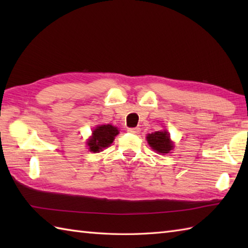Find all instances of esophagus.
<instances>
[{
	"mask_svg": "<svg viewBox=\"0 0 248 248\" xmlns=\"http://www.w3.org/2000/svg\"><path fill=\"white\" fill-rule=\"evenodd\" d=\"M128 132L132 133V134H139L140 132V128H130V129H128Z\"/></svg>",
	"mask_w": 248,
	"mask_h": 248,
	"instance_id": "34e87169",
	"label": "esophagus"
}]
</instances>
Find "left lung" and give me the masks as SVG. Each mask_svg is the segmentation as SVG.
<instances>
[{"label": "left lung", "instance_id": "8db88e82", "mask_svg": "<svg viewBox=\"0 0 248 248\" xmlns=\"http://www.w3.org/2000/svg\"><path fill=\"white\" fill-rule=\"evenodd\" d=\"M147 140H148V144L151 148L160 152V154H168L173 147L167 131H161V132L157 131V132L148 134Z\"/></svg>", "mask_w": 248, "mask_h": 248}]
</instances>
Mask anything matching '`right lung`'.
Masks as SVG:
<instances>
[{
  "mask_svg": "<svg viewBox=\"0 0 248 248\" xmlns=\"http://www.w3.org/2000/svg\"><path fill=\"white\" fill-rule=\"evenodd\" d=\"M119 132L116 127L112 124L99 125L93 131V136L87 141L89 150L93 152H99L105 147H108L113 143L115 136Z\"/></svg>",
  "mask_w": 248,
  "mask_h": 248,
  "instance_id": "1",
  "label": "right lung"
}]
</instances>
